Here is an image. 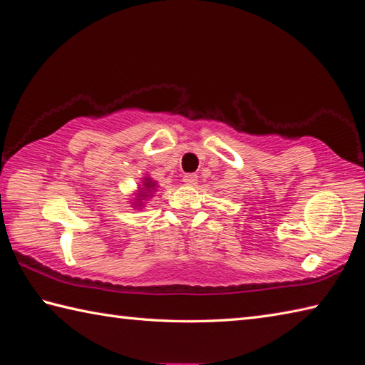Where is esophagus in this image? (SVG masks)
<instances>
[{"label":"esophagus","mask_w":365,"mask_h":365,"mask_svg":"<svg viewBox=\"0 0 365 365\" xmlns=\"http://www.w3.org/2000/svg\"><path fill=\"white\" fill-rule=\"evenodd\" d=\"M183 182H185V185H190V187H193V185L197 183V175L196 174H185Z\"/></svg>","instance_id":"34e87169"}]
</instances>
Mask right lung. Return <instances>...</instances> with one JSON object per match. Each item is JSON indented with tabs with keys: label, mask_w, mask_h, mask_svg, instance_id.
I'll return each instance as SVG.
<instances>
[{
	"label": "right lung",
	"mask_w": 365,
	"mask_h": 365,
	"mask_svg": "<svg viewBox=\"0 0 365 365\" xmlns=\"http://www.w3.org/2000/svg\"><path fill=\"white\" fill-rule=\"evenodd\" d=\"M156 188V183L151 180L150 177H145L143 178V188H140V193H137V197L134 201V207H142V202L147 200V197L151 196V190Z\"/></svg>",
	"instance_id": "obj_1"
}]
</instances>
